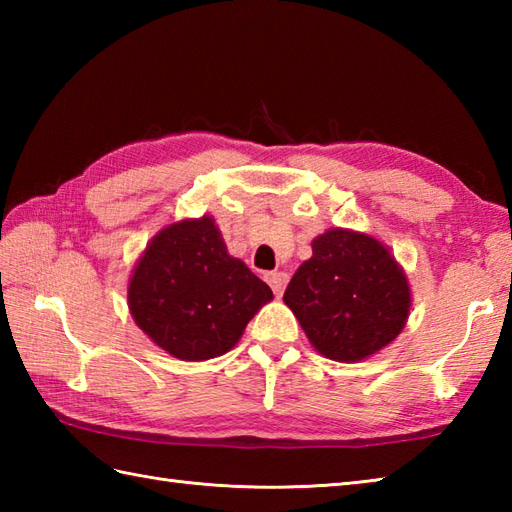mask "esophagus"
<instances>
[{
    "mask_svg": "<svg viewBox=\"0 0 512 512\" xmlns=\"http://www.w3.org/2000/svg\"><path fill=\"white\" fill-rule=\"evenodd\" d=\"M266 281L270 284V288H273V292L277 297L284 295V290L288 286V275L281 273V270H275V273H268L266 275Z\"/></svg>",
    "mask_w": 512,
    "mask_h": 512,
    "instance_id": "1",
    "label": "esophagus"
}]
</instances>
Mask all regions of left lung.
Wrapping results in <instances>:
<instances>
[{"mask_svg": "<svg viewBox=\"0 0 512 512\" xmlns=\"http://www.w3.org/2000/svg\"><path fill=\"white\" fill-rule=\"evenodd\" d=\"M319 354L356 363L383 350L405 328L411 292L398 262L378 239L330 228L312 242L284 292Z\"/></svg>", "mask_w": 512, "mask_h": 512, "instance_id": "obj_1", "label": "left lung"}]
</instances>
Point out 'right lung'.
Returning a JSON list of instances; mask_svg holds the SVG:
<instances>
[{"label":"right lung","instance_id":"obj_1","mask_svg":"<svg viewBox=\"0 0 512 512\" xmlns=\"http://www.w3.org/2000/svg\"><path fill=\"white\" fill-rule=\"evenodd\" d=\"M270 299L273 290L228 255L209 215L162 228L127 288L138 328L182 361L226 354Z\"/></svg>","mask_w":512,"mask_h":512}]
</instances>
